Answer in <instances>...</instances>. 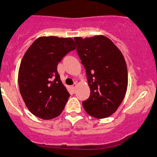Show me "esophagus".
Segmentation results:
<instances>
[{
	"mask_svg": "<svg viewBox=\"0 0 157 157\" xmlns=\"http://www.w3.org/2000/svg\"><path fill=\"white\" fill-rule=\"evenodd\" d=\"M77 83H74V85L72 86V89H73V90H74V92H75V90H76V88H77Z\"/></svg>",
	"mask_w": 157,
	"mask_h": 157,
	"instance_id": "34e87169",
	"label": "esophagus"
}]
</instances>
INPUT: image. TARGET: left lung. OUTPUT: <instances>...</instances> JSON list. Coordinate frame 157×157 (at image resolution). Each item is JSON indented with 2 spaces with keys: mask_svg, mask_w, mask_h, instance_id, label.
I'll return each mask as SVG.
<instances>
[{
  "mask_svg": "<svg viewBox=\"0 0 157 157\" xmlns=\"http://www.w3.org/2000/svg\"><path fill=\"white\" fill-rule=\"evenodd\" d=\"M77 52L86 69L90 97L85 111L96 118L112 115L121 105L128 87V69L121 51L104 36L74 37Z\"/></svg>",
  "mask_w": 157,
  "mask_h": 157,
  "instance_id": "8db88e82",
  "label": "left lung"
}]
</instances>
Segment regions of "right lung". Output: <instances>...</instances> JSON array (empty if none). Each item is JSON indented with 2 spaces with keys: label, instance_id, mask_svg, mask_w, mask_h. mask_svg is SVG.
Wrapping results in <instances>:
<instances>
[{
  "label": "right lung",
  "instance_id": "obj_1",
  "mask_svg": "<svg viewBox=\"0 0 157 157\" xmlns=\"http://www.w3.org/2000/svg\"><path fill=\"white\" fill-rule=\"evenodd\" d=\"M71 38L42 36L27 49L20 63L18 83L32 114L45 120L58 116L70 97L57 71L59 61L76 48Z\"/></svg>",
  "mask_w": 157,
  "mask_h": 157
}]
</instances>
